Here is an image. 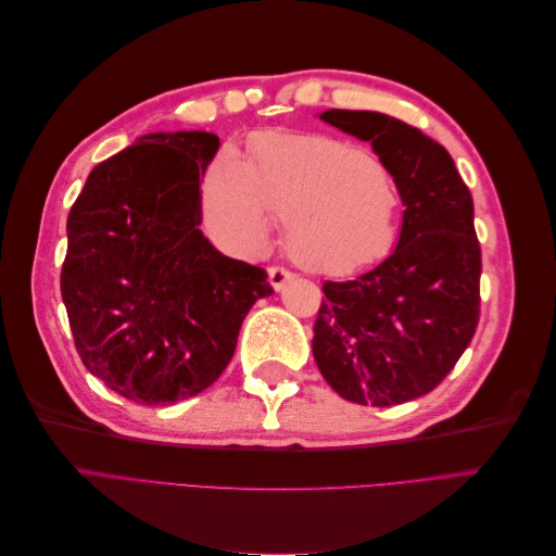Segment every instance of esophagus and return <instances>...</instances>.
I'll return each instance as SVG.
<instances>
[{
	"label": "esophagus",
	"mask_w": 556,
	"mask_h": 556,
	"mask_svg": "<svg viewBox=\"0 0 556 556\" xmlns=\"http://www.w3.org/2000/svg\"><path fill=\"white\" fill-rule=\"evenodd\" d=\"M288 280H292V274L288 271V268H282V266H271V268H268V282H271V288L276 292H280Z\"/></svg>",
	"instance_id": "1"
}]
</instances>
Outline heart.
Returning <instances> with one entry per match:
<instances>
[{
    "label": "heart",
    "mask_w": 556,
    "mask_h": 556,
    "mask_svg": "<svg viewBox=\"0 0 556 556\" xmlns=\"http://www.w3.org/2000/svg\"><path fill=\"white\" fill-rule=\"evenodd\" d=\"M399 188L362 148L319 134H271L250 166L227 150L206 172L201 208L217 241L257 252L285 220L290 257L323 274H343L390 255L399 231Z\"/></svg>",
    "instance_id": "obj_1"
}]
</instances>
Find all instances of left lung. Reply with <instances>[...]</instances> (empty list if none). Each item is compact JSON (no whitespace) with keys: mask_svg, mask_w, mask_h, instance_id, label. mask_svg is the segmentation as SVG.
Here are the masks:
<instances>
[{"mask_svg":"<svg viewBox=\"0 0 556 556\" xmlns=\"http://www.w3.org/2000/svg\"><path fill=\"white\" fill-rule=\"evenodd\" d=\"M319 121L371 143L399 188L403 223L394 252L374 271L323 285L313 357L345 401L396 406L429 394L476 333L482 262L473 197L447 150L413 125L343 109Z\"/></svg>","mask_w":556,"mask_h":556,"instance_id":"left-lung-1","label":"left lung"}]
</instances>
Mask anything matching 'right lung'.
<instances>
[{
    "instance_id": "add662e5",
    "label": "right lung",
    "mask_w": 556,
    "mask_h": 556,
    "mask_svg": "<svg viewBox=\"0 0 556 556\" xmlns=\"http://www.w3.org/2000/svg\"><path fill=\"white\" fill-rule=\"evenodd\" d=\"M220 139L157 131L97 164L66 220L62 301L78 355L109 390L169 406L211 387L233 357L266 271L201 233L199 178Z\"/></svg>"
}]
</instances>
